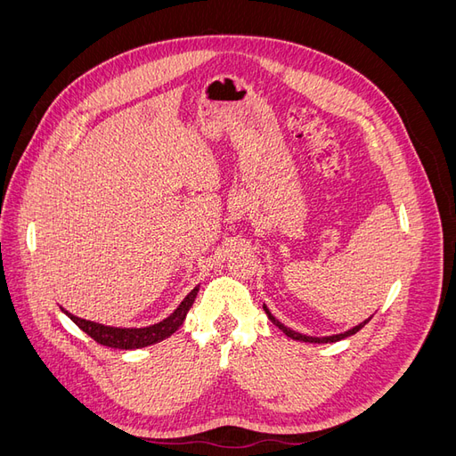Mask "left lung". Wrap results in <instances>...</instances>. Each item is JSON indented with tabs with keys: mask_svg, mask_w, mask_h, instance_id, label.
<instances>
[{
	"mask_svg": "<svg viewBox=\"0 0 456 456\" xmlns=\"http://www.w3.org/2000/svg\"><path fill=\"white\" fill-rule=\"evenodd\" d=\"M262 308H265V312H266V315L270 317V322L275 325V327H280L283 333L289 337V338H293V340H300V342H314V344H327V342H337V340H342V338H346V337H350V335H355L357 330H360L363 325H367L369 323V320H365V322H362L360 325H355V327H352V329H348V330H344V333H338V335H329V337H308V335H302V333H298V330H293L291 327H287V325H283L280 320H275V317L272 315V312L268 310V306L266 305H262Z\"/></svg>",
	"mask_w": 456,
	"mask_h": 456,
	"instance_id": "left-lung-1",
	"label": "left lung"
}]
</instances>
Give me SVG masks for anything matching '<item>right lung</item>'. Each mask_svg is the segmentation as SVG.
<instances>
[{
	"instance_id": "1",
	"label": "right lung",
	"mask_w": 456,
	"mask_h": 456,
	"mask_svg": "<svg viewBox=\"0 0 456 456\" xmlns=\"http://www.w3.org/2000/svg\"><path fill=\"white\" fill-rule=\"evenodd\" d=\"M200 291V285L191 289V291L184 297V300L181 305L176 306V310L165 317V320L148 325V327H112V325H102L96 322H89L84 320V317H77L74 314H70L68 310H64L61 306V310L70 317V320L87 333L93 340H96L102 346L108 348H119V350H136V348H144L150 346V344L161 342L167 337H171L175 330L183 325V322L186 320V314L194 305L196 295Z\"/></svg>"
}]
</instances>
